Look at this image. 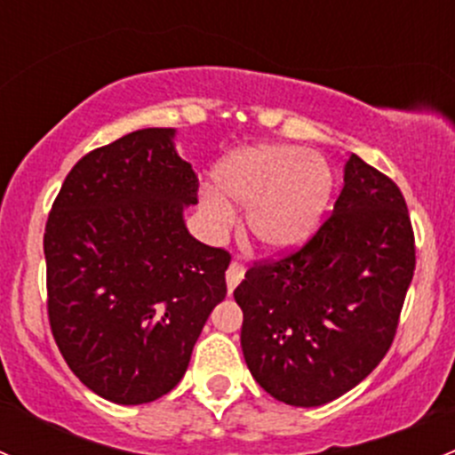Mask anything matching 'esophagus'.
I'll list each match as a JSON object with an SVG mask.
<instances>
[{"label":"esophagus","instance_id":"1","mask_svg":"<svg viewBox=\"0 0 455 455\" xmlns=\"http://www.w3.org/2000/svg\"><path fill=\"white\" fill-rule=\"evenodd\" d=\"M242 277H244V266H242L240 261H231V266H228V270H227L228 292L235 291V286L242 282Z\"/></svg>","mask_w":455,"mask_h":455}]
</instances>
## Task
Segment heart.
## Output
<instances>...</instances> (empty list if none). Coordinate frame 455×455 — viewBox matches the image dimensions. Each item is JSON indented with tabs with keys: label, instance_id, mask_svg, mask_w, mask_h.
<instances>
[{
	"label": "heart",
	"instance_id": "1",
	"mask_svg": "<svg viewBox=\"0 0 455 455\" xmlns=\"http://www.w3.org/2000/svg\"><path fill=\"white\" fill-rule=\"evenodd\" d=\"M222 199L202 194V211L215 228L233 222L228 202L246 213L251 237L270 253L297 249L315 233L332 194V169L319 154L295 145H255L224 160L215 172Z\"/></svg>",
	"mask_w": 455,
	"mask_h": 455
}]
</instances>
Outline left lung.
I'll return each mask as SVG.
<instances>
[{
	"mask_svg": "<svg viewBox=\"0 0 455 455\" xmlns=\"http://www.w3.org/2000/svg\"><path fill=\"white\" fill-rule=\"evenodd\" d=\"M414 268L401 189L352 154L332 213L308 242L257 259L233 291L253 379L295 407L359 385L392 347Z\"/></svg>",
	"mask_w": 455,
	"mask_h": 455,
	"instance_id": "8db88e82",
	"label": "left lung"
}]
</instances>
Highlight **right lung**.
Wrapping results in <instances>:
<instances>
[{
    "instance_id": "add662e5",
    "label": "right lung",
    "mask_w": 455,
    "mask_h": 455,
    "mask_svg": "<svg viewBox=\"0 0 455 455\" xmlns=\"http://www.w3.org/2000/svg\"><path fill=\"white\" fill-rule=\"evenodd\" d=\"M172 139L147 127L92 149L45 222L52 337L81 383L118 405L172 392L227 297L231 255L187 231L200 185Z\"/></svg>"
}]
</instances>
